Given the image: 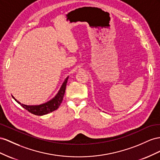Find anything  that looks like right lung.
I'll return each mask as SVG.
<instances>
[{
	"label": "right lung",
	"mask_w": 160,
	"mask_h": 160,
	"mask_svg": "<svg viewBox=\"0 0 160 160\" xmlns=\"http://www.w3.org/2000/svg\"><path fill=\"white\" fill-rule=\"evenodd\" d=\"M68 80V76L66 78L64 82H63V83L62 84L60 90H59V92L56 94V97L52 98L51 100H49L48 102L40 104V105H25V104H21L20 102L17 100L12 96V97L15 100V101L17 103L20 104L22 107H23L27 111H28L29 112L33 114V115L38 116H42L44 115H46V114L56 111V109H58L59 107H60L63 100V96H64Z\"/></svg>",
	"instance_id": "obj_1"
}]
</instances>
